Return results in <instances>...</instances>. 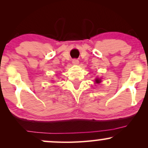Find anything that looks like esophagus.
<instances>
[{
	"instance_id": "1",
	"label": "esophagus",
	"mask_w": 148,
	"mask_h": 148,
	"mask_svg": "<svg viewBox=\"0 0 148 148\" xmlns=\"http://www.w3.org/2000/svg\"><path fill=\"white\" fill-rule=\"evenodd\" d=\"M72 63L74 64H79V60H78L77 59H73V60H72Z\"/></svg>"
}]
</instances>
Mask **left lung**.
Listing matches in <instances>:
<instances>
[{
  "instance_id": "8db88e82",
  "label": "left lung",
  "mask_w": 148,
  "mask_h": 148,
  "mask_svg": "<svg viewBox=\"0 0 148 148\" xmlns=\"http://www.w3.org/2000/svg\"><path fill=\"white\" fill-rule=\"evenodd\" d=\"M96 80V83H97V84H99V82H101V81H100V79H95Z\"/></svg>"
}]
</instances>
